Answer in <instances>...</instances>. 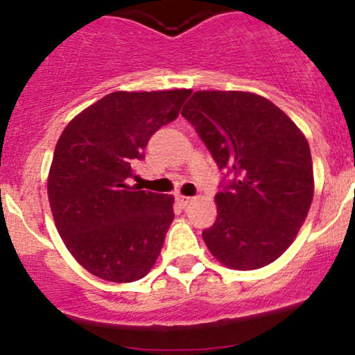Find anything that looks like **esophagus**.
I'll return each instance as SVG.
<instances>
[{
	"mask_svg": "<svg viewBox=\"0 0 355 355\" xmlns=\"http://www.w3.org/2000/svg\"><path fill=\"white\" fill-rule=\"evenodd\" d=\"M177 202L180 203L182 207H187L189 203H191V197H183V195H177Z\"/></svg>",
	"mask_w": 355,
	"mask_h": 355,
	"instance_id": "34e87169",
	"label": "esophagus"
}]
</instances>
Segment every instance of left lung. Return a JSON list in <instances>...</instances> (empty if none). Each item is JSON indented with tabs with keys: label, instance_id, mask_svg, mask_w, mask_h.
Returning <instances> with one entry per match:
<instances>
[{
	"label": "left lung",
	"instance_id": "1",
	"mask_svg": "<svg viewBox=\"0 0 355 355\" xmlns=\"http://www.w3.org/2000/svg\"><path fill=\"white\" fill-rule=\"evenodd\" d=\"M223 170L218 215L202 232L223 266L254 270L294 242L313 197L307 140L279 107L247 92H197L182 110Z\"/></svg>",
	"mask_w": 355,
	"mask_h": 355
}]
</instances>
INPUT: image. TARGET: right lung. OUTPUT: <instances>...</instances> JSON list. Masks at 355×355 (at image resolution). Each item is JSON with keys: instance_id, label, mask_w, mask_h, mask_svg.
Returning a JSON list of instances; mask_svg holds the SVG:
<instances>
[{"instance_id": "add662e5", "label": "right lung", "mask_w": 355, "mask_h": 355, "mask_svg": "<svg viewBox=\"0 0 355 355\" xmlns=\"http://www.w3.org/2000/svg\"><path fill=\"white\" fill-rule=\"evenodd\" d=\"M191 89L115 92L75 116L56 144L48 198L64 245L93 275L135 282L150 272L175 217L172 195L128 185L157 130Z\"/></svg>"}]
</instances>
